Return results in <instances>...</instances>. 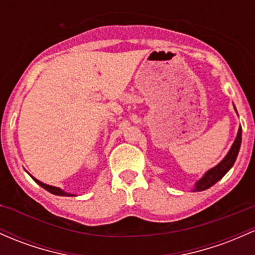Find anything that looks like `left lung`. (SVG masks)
Instances as JSON below:
<instances>
[{
  "mask_svg": "<svg viewBox=\"0 0 255 255\" xmlns=\"http://www.w3.org/2000/svg\"><path fill=\"white\" fill-rule=\"evenodd\" d=\"M235 111H236L237 114L236 108H235ZM241 141H242V128L241 126H240L236 139H235L234 144L231 145L230 150H229V152L226 153L225 157H224L222 161L217 164V166H214L213 168L207 170L205 174L202 175V178L198 179V180L196 181L194 187L191 189V191L194 192L205 191V190L209 189L211 186H213L215 183H218V181H219L220 179H222L224 175L231 169V167L234 166L235 161H236L237 158V155H239L240 147H241Z\"/></svg>",
  "mask_w": 255,
  "mask_h": 255,
  "instance_id": "8db88e82",
  "label": "left lung"
}]
</instances>
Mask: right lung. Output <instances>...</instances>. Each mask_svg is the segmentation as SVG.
Returning <instances> with one entry per match:
<instances>
[{"label": "right lung", "mask_w": 255, "mask_h": 255, "mask_svg": "<svg viewBox=\"0 0 255 255\" xmlns=\"http://www.w3.org/2000/svg\"><path fill=\"white\" fill-rule=\"evenodd\" d=\"M29 175H30V177H31V178L33 179V180L36 181V183L38 184V185L43 187L44 190H47V191L50 192V194H53V195H57V196H76V195H75V194H70V192H66V191H64V190H61L60 187H57V186H52V185H47V184H43V183H42V181L38 180V179H36L35 177H32V175L30 174V173H29Z\"/></svg>", "instance_id": "add662e5"}]
</instances>
